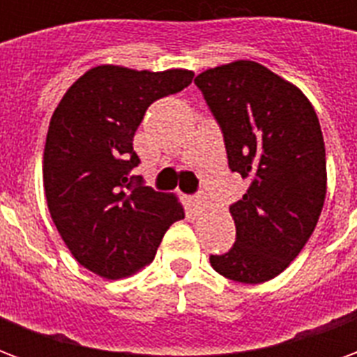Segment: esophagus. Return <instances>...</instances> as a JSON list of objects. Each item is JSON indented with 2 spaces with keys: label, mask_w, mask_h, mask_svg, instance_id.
Segmentation results:
<instances>
[{
  "label": "esophagus",
  "mask_w": 357,
  "mask_h": 357,
  "mask_svg": "<svg viewBox=\"0 0 357 357\" xmlns=\"http://www.w3.org/2000/svg\"><path fill=\"white\" fill-rule=\"evenodd\" d=\"M189 208L193 210V212H202V208H204V199H202L201 195H197V197H189Z\"/></svg>",
  "instance_id": "1"
}]
</instances>
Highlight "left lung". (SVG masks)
Masks as SVG:
<instances>
[{"mask_svg":"<svg viewBox=\"0 0 357 357\" xmlns=\"http://www.w3.org/2000/svg\"><path fill=\"white\" fill-rule=\"evenodd\" d=\"M195 84L222 128L229 168L250 181L229 206L235 245L210 264L233 281L264 283L300 255L321 214V126L306 95L255 61L208 68Z\"/></svg>","mask_w":357,"mask_h":357,"instance_id":"obj_1","label":"left lung"}]
</instances>
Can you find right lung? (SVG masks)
<instances>
[{"label": "right lung", "instance_id": "obj_1", "mask_svg": "<svg viewBox=\"0 0 357 357\" xmlns=\"http://www.w3.org/2000/svg\"><path fill=\"white\" fill-rule=\"evenodd\" d=\"M195 74L101 65L80 76L53 112L43 151L51 220L76 262L122 279L153 262L164 233L185 218L176 195L130 172L133 135L151 102L187 88Z\"/></svg>", "mask_w": 357, "mask_h": 357}]
</instances>
